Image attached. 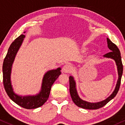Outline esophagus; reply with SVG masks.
<instances>
[{"instance_id": "esophagus-1", "label": "esophagus", "mask_w": 125, "mask_h": 125, "mask_svg": "<svg viewBox=\"0 0 125 125\" xmlns=\"http://www.w3.org/2000/svg\"><path fill=\"white\" fill-rule=\"evenodd\" d=\"M72 70H73V67H72V65L69 64H65V65H64L62 69V72L63 73H70V72H72Z\"/></svg>"}]
</instances>
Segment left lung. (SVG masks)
I'll return each instance as SVG.
<instances>
[{"label":"left lung","instance_id":"left-lung-1","mask_svg":"<svg viewBox=\"0 0 125 125\" xmlns=\"http://www.w3.org/2000/svg\"><path fill=\"white\" fill-rule=\"evenodd\" d=\"M107 40L108 47L111 50V52L106 53V54L104 55V57L105 58H110L113 59L116 63L117 67L119 78H118L116 88H115V91H113L112 94L109 97L105 99V100L102 101L101 102H98V103H89V102L82 100L79 97L78 94H77V91H76V82H75L73 77L72 76H70V93L71 97H72V99L74 102V103L76 105L78 106L79 107H81L82 108L88 110H96L104 107L110 101L115 97V96H116L117 94L118 91H119V88H120L122 76V74H123V64H122V58L121 55H120V52L119 51V48H117V46L115 43H113L109 39L107 38Z\"/></svg>","mask_w":125,"mask_h":125}]
</instances>
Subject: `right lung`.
Wrapping results in <instances>:
<instances>
[{
  "label": "right lung",
  "instance_id": "right-lung-1",
  "mask_svg": "<svg viewBox=\"0 0 125 125\" xmlns=\"http://www.w3.org/2000/svg\"><path fill=\"white\" fill-rule=\"evenodd\" d=\"M25 33V31L24 32ZM24 34H21L10 45L3 64V82L4 88L9 97L18 105L26 109H34L45 104L48 100L51 89L54 82L61 74V68L48 71L44 76L42 84L41 91L34 96H19L13 91L10 82V73L12 63L17 52L22 44Z\"/></svg>",
  "mask_w": 125,
  "mask_h": 125
}]
</instances>
